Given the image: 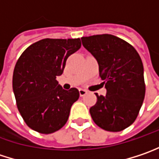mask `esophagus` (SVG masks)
Returning <instances> with one entry per match:
<instances>
[{
    "mask_svg": "<svg viewBox=\"0 0 159 159\" xmlns=\"http://www.w3.org/2000/svg\"><path fill=\"white\" fill-rule=\"evenodd\" d=\"M88 92L85 90V89H80L79 90V93H80V96H84L86 93H87Z\"/></svg>",
    "mask_w": 159,
    "mask_h": 159,
    "instance_id": "34e87169",
    "label": "esophagus"
}]
</instances>
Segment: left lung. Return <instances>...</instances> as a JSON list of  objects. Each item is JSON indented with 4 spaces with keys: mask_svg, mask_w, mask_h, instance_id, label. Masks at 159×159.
Segmentation results:
<instances>
[{
    "mask_svg": "<svg viewBox=\"0 0 159 159\" xmlns=\"http://www.w3.org/2000/svg\"><path fill=\"white\" fill-rule=\"evenodd\" d=\"M83 46L97 60L107 93L98 95L90 108L93 120L108 131H121L138 116L145 97L144 69L135 48L110 34L81 38Z\"/></svg>",
    "mask_w": 159,
    "mask_h": 159,
    "instance_id": "obj_1",
    "label": "left lung"
}]
</instances>
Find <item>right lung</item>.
Wrapping results in <instances>:
<instances>
[{
    "instance_id": "1",
    "label": "right lung",
    "mask_w": 159,
    "mask_h": 159,
    "mask_svg": "<svg viewBox=\"0 0 159 159\" xmlns=\"http://www.w3.org/2000/svg\"><path fill=\"white\" fill-rule=\"evenodd\" d=\"M81 48L80 39H44L30 45L15 66L12 88L17 107L26 124L42 134L64 126L79 91H66L57 81L68 57Z\"/></svg>"
}]
</instances>
